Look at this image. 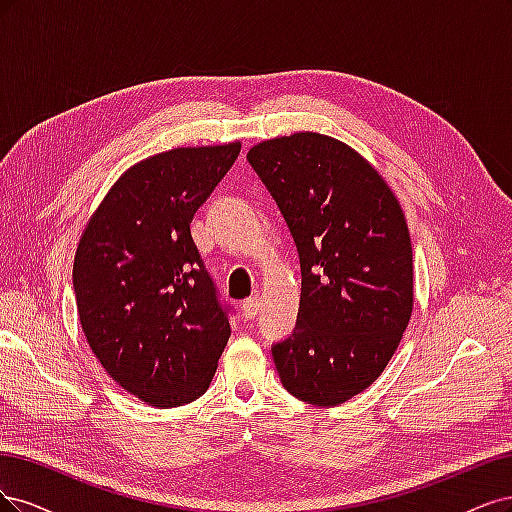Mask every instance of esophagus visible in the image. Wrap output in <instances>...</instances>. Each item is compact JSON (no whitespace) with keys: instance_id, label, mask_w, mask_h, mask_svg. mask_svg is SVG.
I'll list each match as a JSON object with an SVG mask.
<instances>
[{"instance_id":"34e87169","label":"esophagus","mask_w":512,"mask_h":512,"mask_svg":"<svg viewBox=\"0 0 512 512\" xmlns=\"http://www.w3.org/2000/svg\"><path fill=\"white\" fill-rule=\"evenodd\" d=\"M242 317L246 319V321H253L257 315H259V308H261V300L259 298H251V300H246V302H242Z\"/></svg>"}]
</instances>
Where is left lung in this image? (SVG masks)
<instances>
[{
  "instance_id": "obj_1",
  "label": "left lung",
  "mask_w": 512,
  "mask_h": 512,
  "mask_svg": "<svg viewBox=\"0 0 512 512\" xmlns=\"http://www.w3.org/2000/svg\"><path fill=\"white\" fill-rule=\"evenodd\" d=\"M246 159L283 214L302 268L298 321L272 344L278 376L302 402L342 404L381 376L410 321L404 212L370 163L334 138H274Z\"/></svg>"
}]
</instances>
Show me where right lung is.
<instances>
[{"mask_svg": "<svg viewBox=\"0 0 512 512\" xmlns=\"http://www.w3.org/2000/svg\"><path fill=\"white\" fill-rule=\"evenodd\" d=\"M240 144L174 148L129 168L91 217L74 259L82 332L106 372L157 408L208 389L232 306L191 238V221Z\"/></svg>", "mask_w": 512, "mask_h": 512, "instance_id": "obj_1", "label": "right lung"}]
</instances>
